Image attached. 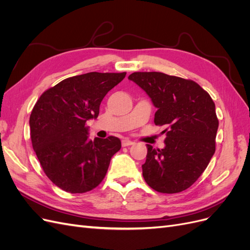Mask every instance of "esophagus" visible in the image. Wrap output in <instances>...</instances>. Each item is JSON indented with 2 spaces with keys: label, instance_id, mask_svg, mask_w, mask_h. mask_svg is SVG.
Masks as SVG:
<instances>
[{
  "label": "esophagus",
  "instance_id": "obj_1",
  "mask_svg": "<svg viewBox=\"0 0 250 250\" xmlns=\"http://www.w3.org/2000/svg\"><path fill=\"white\" fill-rule=\"evenodd\" d=\"M132 144H133V142H132V141H130V140H128V139H124V140H122V146H123V147L130 146V145H132Z\"/></svg>",
  "mask_w": 250,
  "mask_h": 250
}]
</instances>
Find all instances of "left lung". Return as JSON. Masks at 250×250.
<instances>
[{"mask_svg": "<svg viewBox=\"0 0 250 250\" xmlns=\"http://www.w3.org/2000/svg\"><path fill=\"white\" fill-rule=\"evenodd\" d=\"M128 79L145 90L157 108L155 125L168 126L163 131L164 149L147 145L144 179L160 193L187 190L215 153L219 121L213 99L195 81L160 72H134Z\"/></svg>", "mask_w": 250, "mask_h": 250, "instance_id": "obj_1", "label": "left lung"}]
</instances>
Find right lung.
Returning a JSON list of instances; mask_svg holds the SVG:
<instances>
[{
	"instance_id": "1",
	"label": "right lung",
	"mask_w": 250,
	"mask_h": 250,
	"mask_svg": "<svg viewBox=\"0 0 250 250\" xmlns=\"http://www.w3.org/2000/svg\"><path fill=\"white\" fill-rule=\"evenodd\" d=\"M126 73L90 72L66 78L43 92L30 116V138L43 172L69 193H85L101 184L116 137L88 139L87 120L97 119L101 101Z\"/></svg>"
}]
</instances>
